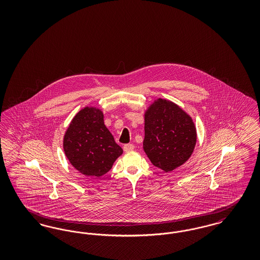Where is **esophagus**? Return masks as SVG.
Returning <instances> with one entry per match:
<instances>
[{
    "mask_svg": "<svg viewBox=\"0 0 260 260\" xmlns=\"http://www.w3.org/2000/svg\"><path fill=\"white\" fill-rule=\"evenodd\" d=\"M134 148H135L134 144H124V152H128V151H132V150H134Z\"/></svg>",
    "mask_w": 260,
    "mask_h": 260,
    "instance_id": "1",
    "label": "esophagus"
}]
</instances>
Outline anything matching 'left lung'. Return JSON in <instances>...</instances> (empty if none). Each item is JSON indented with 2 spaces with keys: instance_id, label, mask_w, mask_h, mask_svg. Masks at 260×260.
Masks as SVG:
<instances>
[{
  "instance_id": "8db88e82",
  "label": "left lung",
  "mask_w": 260,
  "mask_h": 260,
  "mask_svg": "<svg viewBox=\"0 0 260 260\" xmlns=\"http://www.w3.org/2000/svg\"><path fill=\"white\" fill-rule=\"evenodd\" d=\"M143 149L151 162L172 172L192 155L197 131L192 118L167 99H156L144 114Z\"/></svg>"
}]
</instances>
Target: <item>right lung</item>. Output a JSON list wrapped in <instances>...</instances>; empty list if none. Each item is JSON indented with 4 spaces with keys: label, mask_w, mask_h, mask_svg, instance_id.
I'll return each instance as SVG.
<instances>
[{
    "label": "right lung",
    "mask_w": 260,
    "mask_h": 260,
    "mask_svg": "<svg viewBox=\"0 0 260 260\" xmlns=\"http://www.w3.org/2000/svg\"><path fill=\"white\" fill-rule=\"evenodd\" d=\"M103 118L100 109L87 106L75 115L64 135L63 149L68 161L86 176L108 173L123 154Z\"/></svg>",
    "instance_id": "obj_1"
}]
</instances>
